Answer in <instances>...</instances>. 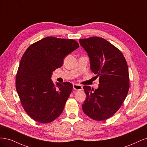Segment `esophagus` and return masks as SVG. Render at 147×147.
<instances>
[{
  "label": "esophagus",
  "instance_id": "34e87169",
  "mask_svg": "<svg viewBox=\"0 0 147 147\" xmlns=\"http://www.w3.org/2000/svg\"><path fill=\"white\" fill-rule=\"evenodd\" d=\"M73 88L75 90H78V91L82 90L83 89V87L81 85H80V84H74Z\"/></svg>",
  "mask_w": 147,
  "mask_h": 147
}]
</instances>
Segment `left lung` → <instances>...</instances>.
<instances>
[{
  "instance_id": "8db88e82",
  "label": "left lung",
  "mask_w": 147,
  "mask_h": 147,
  "mask_svg": "<svg viewBox=\"0 0 147 147\" xmlns=\"http://www.w3.org/2000/svg\"><path fill=\"white\" fill-rule=\"evenodd\" d=\"M90 59L91 69L99 77V88L84 86L86 99L84 113L96 121L112 117L121 106L129 89V75L125 57L118 48L104 38L79 40Z\"/></svg>"
}]
</instances>
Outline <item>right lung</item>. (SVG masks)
<instances>
[{
  "mask_svg": "<svg viewBox=\"0 0 147 147\" xmlns=\"http://www.w3.org/2000/svg\"><path fill=\"white\" fill-rule=\"evenodd\" d=\"M78 47L72 39L47 37L30 45L22 56L16 89L25 112L35 121L50 123L63 112L73 85L69 82L55 85L51 76Z\"/></svg>",
  "mask_w": 147,
  "mask_h": 147,
  "instance_id": "1",
  "label": "right lung"
}]
</instances>
